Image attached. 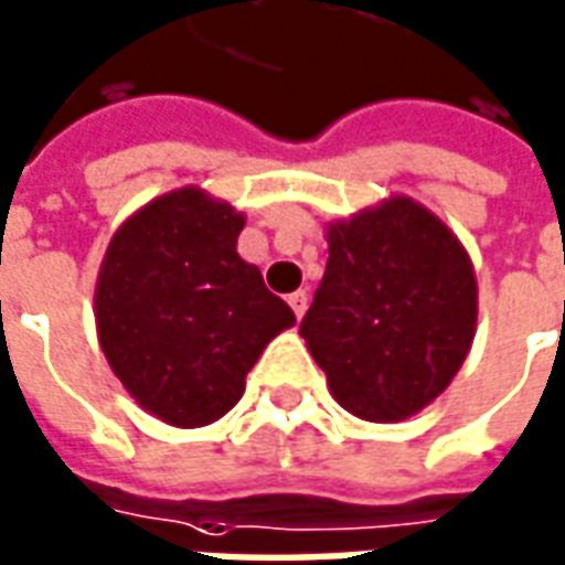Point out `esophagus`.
<instances>
[{
	"label": "esophagus",
	"instance_id": "34e87169",
	"mask_svg": "<svg viewBox=\"0 0 565 565\" xmlns=\"http://www.w3.org/2000/svg\"><path fill=\"white\" fill-rule=\"evenodd\" d=\"M287 302H290L294 315H297V318H302V315H306V309H309V294H306V290H297V294H290V299H287Z\"/></svg>",
	"mask_w": 565,
	"mask_h": 565
}]
</instances>
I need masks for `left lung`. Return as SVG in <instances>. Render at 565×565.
Wrapping results in <instances>:
<instances>
[{
    "label": "left lung",
    "instance_id": "left-lung-1",
    "mask_svg": "<svg viewBox=\"0 0 565 565\" xmlns=\"http://www.w3.org/2000/svg\"><path fill=\"white\" fill-rule=\"evenodd\" d=\"M328 253L299 333L349 414L405 420L445 393L470 352L473 263L412 198L331 222Z\"/></svg>",
    "mask_w": 565,
    "mask_h": 565
}]
</instances>
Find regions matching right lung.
<instances>
[{
    "label": "right lung",
    "instance_id": "obj_1",
    "mask_svg": "<svg viewBox=\"0 0 565 565\" xmlns=\"http://www.w3.org/2000/svg\"><path fill=\"white\" fill-rule=\"evenodd\" d=\"M241 228L232 203L185 185L126 218L102 259L98 343L126 393L172 427L232 412L263 349L297 324L237 256Z\"/></svg>",
    "mask_w": 565,
    "mask_h": 565
}]
</instances>
